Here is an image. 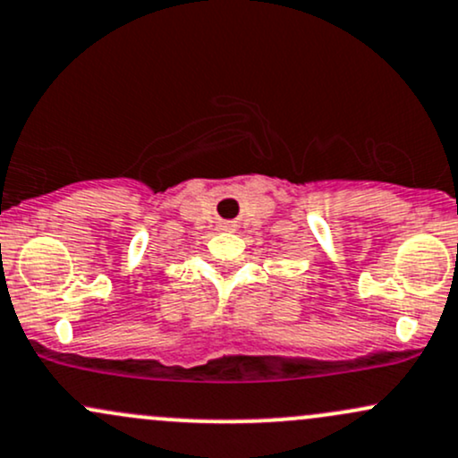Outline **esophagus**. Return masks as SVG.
<instances>
[{"label":"esophagus","instance_id":"esophagus-1","mask_svg":"<svg viewBox=\"0 0 458 458\" xmlns=\"http://www.w3.org/2000/svg\"><path fill=\"white\" fill-rule=\"evenodd\" d=\"M223 227H225V229H229V231H235V225H233V223H225Z\"/></svg>","mask_w":458,"mask_h":458}]
</instances>
